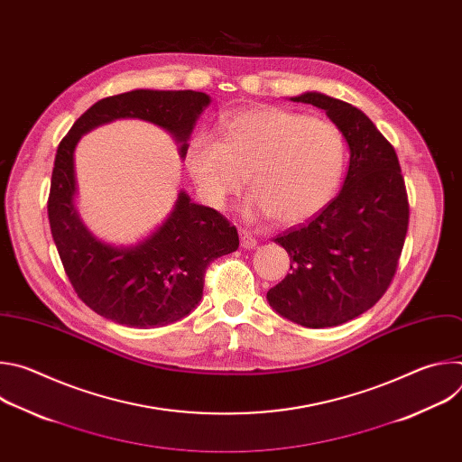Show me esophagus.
<instances>
[{
    "label": "esophagus",
    "instance_id": "obj_1",
    "mask_svg": "<svg viewBox=\"0 0 462 462\" xmlns=\"http://www.w3.org/2000/svg\"><path fill=\"white\" fill-rule=\"evenodd\" d=\"M239 237H241V246H243V248H254V246L257 245L255 236H254L250 230H246V228L239 230Z\"/></svg>",
    "mask_w": 462,
    "mask_h": 462
}]
</instances>
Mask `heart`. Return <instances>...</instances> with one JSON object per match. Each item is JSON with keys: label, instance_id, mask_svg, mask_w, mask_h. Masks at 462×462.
<instances>
[{"label": "heart", "instance_id": "heart-1", "mask_svg": "<svg viewBox=\"0 0 462 462\" xmlns=\"http://www.w3.org/2000/svg\"><path fill=\"white\" fill-rule=\"evenodd\" d=\"M346 157V139L335 122L263 106L230 115L221 139L195 134L184 161L212 205L239 193L246 173L254 189L250 208L282 225H296L333 199Z\"/></svg>", "mask_w": 462, "mask_h": 462}]
</instances>
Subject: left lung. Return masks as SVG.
Masks as SVG:
<instances>
[{
    "label": "left lung",
    "mask_w": 462,
    "mask_h": 462,
    "mask_svg": "<svg viewBox=\"0 0 462 462\" xmlns=\"http://www.w3.org/2000/svg\"><path fill=\"white\" fill-rule=\"evenodd\" d=\"M292 100L323 109L351 157L335 199L274 237L292 263L267 300L298 325L335 327L369 310L391 285L408 234V191L397 152L367 115L321 93Z\"/></svg>",
    "instance_id": "1"
}]
</instances>
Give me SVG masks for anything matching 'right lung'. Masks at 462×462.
Masks as SVG:
<instances>
[{
  "label": "right lung",
  "mask_w": 462,
  "mask_h": 462,
  "mask_svg": "<svg viewBox=\"0 0 462 462\" xmlns=\"http://www.w3.org/2000/svg\"><path fill=\"white\" fill-rule=\"evenodd\" d=\"M210 104L199 91L135 89L98 100L56 150L47 214L61 265L77 296L120 325L150 328L173 323L201 301L210 263L236 252L237 228L217 210L195 205L180 191L170 217L137 246L115 248L95 239L75 208V148L80 137L116 118L153 122L180 143Z\"/></svg>",
  "instance_id": "obj_1"
}]
</instances>
